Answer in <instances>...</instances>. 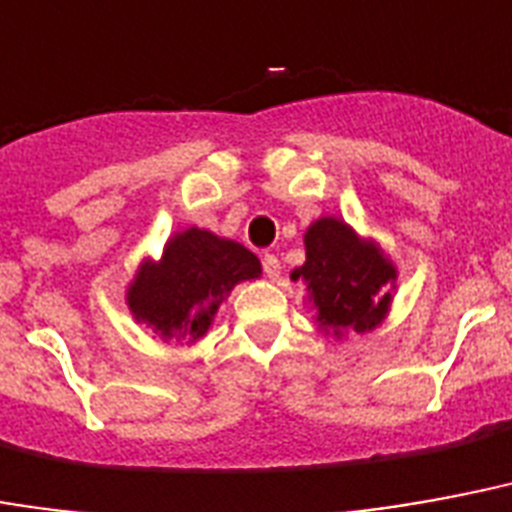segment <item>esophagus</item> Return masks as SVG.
<instances>
[{
  "label": "esophagus",
  "mask_w": 512,
  "mask_h": 512,
  "mask_svg": "<svg viewBox=\"0 0 512 512\" xmlns=\"http://www.w3.org/2000/svg\"><path fill=\"white\" fill-rule=\"evenodd\" d=\"M263 271H266L268 279H279L282 274V263L276 255H263Z\"/></svg>",
  "instance_id": "34e87169"
}]
</instances>
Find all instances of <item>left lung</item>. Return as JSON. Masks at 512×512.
<instances>
[{"label":"left lung","mask_w":512,"mask_h":512,"mask_svg":"<svg viewBox=\"0 0 512 512\" xmlns=\"http://www.w3.org/2000/svg\"><path fill=\"white\" fill-rule=\"evenodd\" d=\"M306 263L293 271L304 282L323 331H374L391 309L396 266L374 241H366L347 222L320 217L304 236Z\"/></svg>","instance_id":"obj_1"}]
</instances>
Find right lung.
<instances>
[{
    "label": "right lung",
    "mask_w": 512,
    "mask_h": 512,
    "mask_svg": "<svg viewBox=\"0 0 512 512\" xmlns=\"http://www.w3.org/2000/svg\"><path fill=\"white\" fill-rule=\"evenodd\" d=\"M260 271L246 246L187 227L165 244L160 260L140 263L127 287V306L162 342L192 344L206 336L230 290Z\"/></svg>",
    "instance_id": "1"
}]
</instances>
